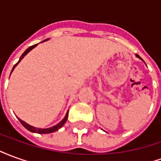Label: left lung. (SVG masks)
<instances>
[{
    "label": "left lung",
    "instance_id": "8db88e82",
    "mask_svg": "<svg viewBox=\"0 0 161 161\" xmlns=\"http://www.w3.org/2000/svg\"><path fill=\"white\" fill-rule=\"evenodd\" d=\"M135 56L137 57V58H140V59H142V58H141V57L139 56V55H137V54H136V55H135ZM142 61H143V60H142ZM143 62H144V61H143Z\"/></svg>",
    "mask_w": 161,
    "mask_h": 161
}]
</instances>
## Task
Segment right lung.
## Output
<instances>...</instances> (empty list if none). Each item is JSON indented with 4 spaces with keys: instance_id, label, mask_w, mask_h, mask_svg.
Returning <instances> with one entry per match:
<instances>
[{
    "instance_id": "add662e5",
    "label": "right lung",
    "mask_w": 161,
    "mask_h": 161,
    "mask_svg": "<svg viewBox=\"0 0 161 161\" xmlns=\"http://www.w3.org/2000/svg\"><path fill=\"white\" fill-rule=\"evenodd\" d=\"M49 40V39H47V40H45L44 41H42V42H45V41H46V40ZM37 46H38V44H36V45H33V46H30L29 48H27V49H26V51L24 52V53H23L22 55H21V56H20V58H19V61H18V62H17L15 64H14V66L13 67L11 73L13 72V70H14V68L17 66V64H19V62L21 61V60H22L23 58L26 56V54L29 53L30 51H32V50H33L34 47H36ZM10 75H11V74H10ZM68 111H69V110H68ZM68 111H67L66 115H65V116L64 117V119L62 120V121H60V122H58V123L57 125H55V126H53V127H51V128H35V127H33V126H31V125L27 124L26 122H25V121H22V120H20L19 118H18V119H19V121H20V123H21V124H22L23 126H24V127H25L26 129H27V130H29V131L33 132V133H38V134H50V133H53V132L58 131V130L59 128H61L62 127H63L64 124V123H65V121H66L67 117H68Z\"/></svg>"
}]
</instances>
